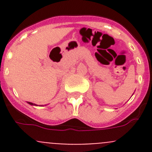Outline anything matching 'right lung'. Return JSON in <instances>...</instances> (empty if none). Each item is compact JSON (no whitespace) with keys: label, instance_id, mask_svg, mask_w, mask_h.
<instances>
[{"label":"right lung","instance_id":"add662e5","mask_svg":"<svg viewBox=\"0 0 152 152\" xmlns=\"http://www.w3.org/2000/svg\"><path fill=\"white\" fill-rule=\"evenodd\" d=\"M28 103H29V105H32V106H38V105H36V104H35V103H30V102H27Z\"/></svg>","mask_w":152,"mask_h":152}]
</instances>
